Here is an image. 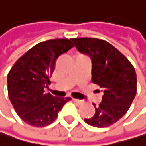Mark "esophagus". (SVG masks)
<instances>
[{
  "instance_id": "esophagus-1",
  "label": "esophagus",
  "mask_w": 146,
  "mask_h": 146,
  "mask_svg": "<svg viewBox=\"0 0 146 146\" xmlns=\"http://www.w3.org/2000/svg\"><path fill=\"white\" fill-rule=\"evenodd\" d=\"M72 101L75 102L76 104H79V105H80V104H83V103H84L83 100H80V99H75V98H72Z\"/></svg>"
}]
</instances>
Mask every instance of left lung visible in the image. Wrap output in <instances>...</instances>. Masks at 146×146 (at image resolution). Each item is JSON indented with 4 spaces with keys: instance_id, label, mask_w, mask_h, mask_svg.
I'll list each match as a JSON object with an SVG mask.
<instances>
[{
    "instance_id": "1",
    "label": "left lung",
    "mask_w": 146,
    "mask_h": 146,
    "mask_svg": "<svg viewBox=\"0 0 146 146\" xmlns=\"http://www.w3.org/2000/svg\"><path fill=\"white\" fill-rule=\"evenodd\" d=\"M80 51L92 60V82L103 91L102 101L92 118L91 126L109 127L126 114L137 90L136 72L129 60L107 41L92 37L72 38ZM99 92V90H98Z\"/></svg>"
}]
</instances>
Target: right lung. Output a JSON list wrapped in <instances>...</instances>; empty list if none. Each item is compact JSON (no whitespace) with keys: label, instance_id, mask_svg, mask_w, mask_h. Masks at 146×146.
I'll return each mask as SVG.
<instances>
[{"label":"right lung","instance_id":"right-lung-1","mask_svg":"<svg viewBox=\"0 0 146 146\" xmlns=\"http://www.w3.org/2000/svg\"><path fill=\"white\" fill-rule=\"evenodd\" d=\"M74 47L71 39L57 38L35 45L15 62L7 76L10 101L17 115L34 127L50 125L70 98L45 93L59 57Z\"/></svg>","mask_w":146,"mask_h":146}]
</instances>
